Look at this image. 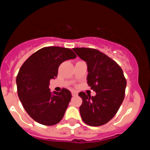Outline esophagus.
<instances>
[{
	"label": "esophagus",
	"instance_id": "obj_1",
	"mask_svg": "<svg viewBox=\"0 0 150 150\" xmlns=\"http://www.w3.org/2000/svg\"><path fill=\"white\" fill-rule=\"evenodd\" d=\"M72 96H76L78 95V92L76 91H72Z\"/></svg>",
	"mask_w": 150,
	"mask_h": 150
}]
</instances>
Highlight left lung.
<instances>
[{"label": "left lung", "mask_w": 150, "mask_h": 150, "mask_svg": "<svg viewBox=\"0 0 150 150\" xmlns=\"http://www.w3.org/2000/svg\"><path fill=\"white\" fill-rule=\"evenodd\" d=\"M87 64V83L96 96L79 92L83 100L80 107L85 124L99 127L108 123L119 110L125 96L127 80L122 69L112 58L96 49L73 48Z\"/></svg>", "instance_id": "1"}]
</instances>
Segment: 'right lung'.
Returning <instances> with one entry per match:
<instances>
[{
    "label": "right lung",
    "mask_w": 150,
    "mask_h": 150,
    "mask_svg": "<svg viewBox=\"0 0 150 150\" xmlns=\"http://www.w3.org/2000/svg\"><path fill=\"white\" fill-rule=\"evenodd\" d=\"M75 58L70 49L47 47L33 53L21 66L16 78L18 97L36 122L53 126L62 120L72 94L65 88L52 94L50 81L57 77L61 63Z\"/></svg>",
    "instance_id": "right-lung-1"
}]
</instances>
